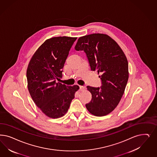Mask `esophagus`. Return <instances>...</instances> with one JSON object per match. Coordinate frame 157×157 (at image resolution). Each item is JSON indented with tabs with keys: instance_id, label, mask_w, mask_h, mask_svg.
<instances>
[{
	"instance_id": "obj_1",
	"label": "esophagus",
	"mask_w": 157,
	"mask_h": 157,
	"mask_svg": "<svg viewBox=\"0 0 157 157\" xmlns=\"http://www.w3.org/2000/svg\"><path fill=\"white\" fill-rule=\"evenodd\" d=\"M79 87H80V91H84V90H86V86H79Z\"/></svg>"
}]
</instances>
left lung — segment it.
I'll return each instance as SVG.
<instances>
[{"instance_id": "1", "label": "left lung", "mask_w": 157, "mask_h": 157, "mask_svg": "<svg viewBox=\"0 0 157 157\" xmlns=\"http://www.w3.org/2000/svg\"><path fill=\"white\" fill-rule=\"evenodd\" d=\"M75 50L86 52L91 71H96L101 80L100 88L87 86L92 99L86 108L95 116L107 115L117 106L124 93L129 77L127 57L116 41L102 33L80 37Z\"/></svg>"}]
</instances>
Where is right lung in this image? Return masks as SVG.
Wrapping results in <instances>:
<instances>
[{"label": "right lung", "instance_id": "1", "mask_svg": "<svg viewBox=\"0 0 157 157\" xmlns=\"http://www.w3.org/2000/svg\"><path fill=\"white\" fill-rule=\"evenodd\" d=\"M77 37H54L46 40L32 56L26 71L28 88L36 105L47 116H63L75 98L77 85L59 81L71 47Z\"/></svg>", "mask_w": 157, "mask_h": 157}]
</instances>
